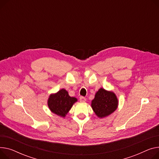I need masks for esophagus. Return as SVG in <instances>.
<instances>
[{"label":"esophagus","mask_w":159,"mask_h":159,"mask_svg":"<svg viewBox=\"0 0 159 159\" xmlns=\"http://www.w3.org/2000/svg\"><path fill=\"white\" fill-rule=\"evenodd\" d=\"M79 100L80 102H85L86 101V98L84 97H80L79 98Z\"/></svg>","instance_id":"1"}]
</instances>
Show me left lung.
Returning <instances> with one entry per match:
<instances>
[{"mask_svg": "<svg viewBox=\"0 0 159 159\" xmlns=\"http://www.w3.org/2000/svg\"><path fill=\"white\" fill-rule=\"evenodd\" d=\"M118 106V100L116 94L103 88L96 93L91 101V107L98 118H103L113 113Z\"/></svg>", "mask_w": 159, "mask_h": 159, "instance_id": "obj_1", "label": "left lung"}]
</instances>
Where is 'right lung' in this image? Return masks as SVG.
I'll use <instances>...</instances> for the list:
<instances>
[{
	"label": "right lung",
	"instance_id": "right-lung-1",
	"mask_svg": "<svg viewBox=\"0 0 159 159\" xmlns=\"http://www.w3.org/2000/svg\"><path fill=\"white\" fill-rule=\"evenodd\" d=\"M76 102V98L71 97L66 89H61L58 92L50 95L47 104L52 112L65 118Z\"/></svg>",
	"mask_w": 159,
	"mask_h": 159
}]
</instances>
